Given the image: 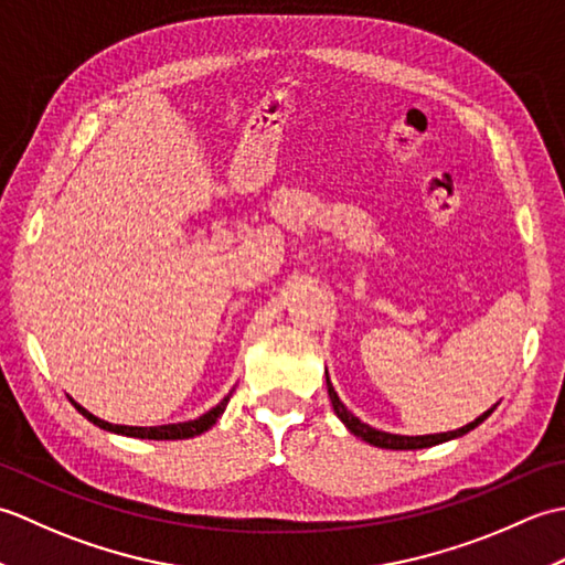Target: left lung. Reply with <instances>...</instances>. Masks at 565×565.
I'll list each match as a JSON object with an SVG mask.
<instances>
[{"instance_id": "left-lung-1", "label": "left lung", "mask_w": 565, "mask_h": 565, "mask_svg": "<svg viewBox=\"0 0 565 565\" xmlns=\"http://www.w3.org/2000/svg\"><path fill=\"white\" fill-rule=\"evenodd\" d=\"M328 393H330V401H332V407H334V413H338V417L342 419V423L350 427L356 437H362L364 441H369V444H374V447H381V449H425V447H435V444H439V441H447V439H454V437H461V435H466V431H471L478 423H483V419L488 417V413L486 415H481L476 419V423H471V425H466V427H461V429H454V431H441V435H427V437H401V435H388V431H381V429H374V427H369V425H364L362 419H356L350 411H347V407L342 405V401L338 398V393H334V388H332V383H330V379H328Z\"/></svg>"}]
</instances>
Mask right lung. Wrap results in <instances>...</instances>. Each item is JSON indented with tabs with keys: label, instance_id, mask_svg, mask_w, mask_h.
I'll list each match as a JSON object with an SVG mask.
<instances>
[{
	"label": "right lung",
	"instance_id": "add662e5",
	"mask_svg": "<svg viewBox=\"0 0 565 565\" xmlns=\"http://www.w3.org/2000/svg\"><path fill=\"white\" fill-rule=\"evenodd\" d=\"M227 401H231V395L227 398H223L218 405L213 407V411H209L206 415H201L199 419H191V423H182V425H162V427H128V425H111L106 423V419H99L94 417L92 413L84 411L82 405H77L75 401V407L77 411L92 419L94 425H99L102 429H109V431H118V435H128V437H140V439H189V437H196V435H203V431L211 429L215 425V419L221 417V413L225 411Z\"/></svg>",
	"mask_w": 565,
	"mask_h": 565
}]
</instances>
